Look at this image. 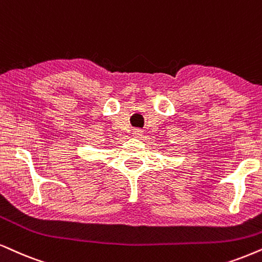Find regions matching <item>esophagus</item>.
Returning <instances> with one entry per match:
<instances>
[{
  "instance_id": "obj_1",
  "label": "esophagus",
  "mask_w": 262,
  "mask_h": 262,
  "mask_svg": "<svg viewBox=\"0 0 262 262\" xmlns=\"http://www.w3.org/2000/svg\"><path fill=\"white\" fill-rule=\"evenodd\" d=\"M133 135L135 138H141V135H142V130L141 129H139V128H137V129H133Z\"/></svg>"
}]
</instances>
